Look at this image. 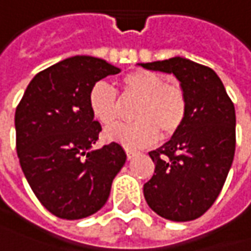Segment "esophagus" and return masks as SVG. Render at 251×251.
Segmentation results:
<instances>
[{
    "mask_svg": "<svg viewBox=\"0 0 251 251\" xmlns=\"http://www.w3.org/2000/svg\"><path fill=\"white\" fill-rule=\"evenodd\" d=\"M126 154H127V158H133L135 154H137V150H133V149H126Z\"/></svg>",
    "mask_w": 251,
    "mask_h": 251,
    "instance_id": "34e87169",
    "label": "esophagus"
}]
</instances>
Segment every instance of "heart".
Here are the masks:
<instances>
[{
  "label": "heart",
  "mask_w": 251,
  "mask_h": 251,
  "mask_svg": "<svg viewBox=\"0 0 251 251\" xmlns=\"http://www.w3.org/2000/svg\"><path fill=\"white\" fill-rule=\"evenodd\" d=\"M124 99H137L131 123L113 126L121 114V104L116 90L108 84L96 82L88 93V108L93 117L107 128L108 141L127 147H140L161 138L174 135L187 117V96L177 81H166L161 74L149 70H134L120 80Z\"/></svg>",
  "instance_id": "heart-1"
}]
</instances>
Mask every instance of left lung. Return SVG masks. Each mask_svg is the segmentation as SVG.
I'll return each instance as SVG.
<instances>
[{
  "instance_id": "obj_1",
  "label": "left lung",
  "mask_w": 251,
  "mask_h": 251,
  "mask_svg": "<svg viewBox=\"0 0 251 251\" xmlns=\"http://www.w3.org/2000/svg\"><path fill=\"white\" fill-rule=\"evenodd\" d=\"M141 67L174 74L187 96L183 127L149 152L155 169L144 184L146 201L171 222L199 219L219 197L234 158V104L219 75L206 65L174 57Z\"/></svg>"
}]
</instances>
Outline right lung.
Masks as SVG:
<instances>
[{
  "label": "right lung",
  "mask_w": 251,
  "mask_h": 251,
  "mask_svg": "<svg viewBox=\"0 0 251 251\" xmlns=\"http://www.w3.org/2000/svg\"><path fill=\"white\" fill-rule=\"evenodd\" d=\"M118 73L104 60L75 55L40 71L17 105L21 169L40 203L60 219L97 213L126 163L117 143L91 149L101 126L88 108V93L97 81Z\"/></svg>",
  "instance_id": "add662e5"
}]
</instances>
